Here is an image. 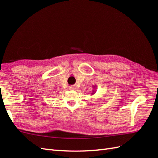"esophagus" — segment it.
<instances>
[{
    "instance_id": "34e87169",
    "label": "esophagus",
    "mask_w": 158,
    "mask_h": 158,
    "mask_svg": "<svg viewBox=\"0 0 158 158\" xmlns=\"http://www.w3.org/2000/svg\"><path fill=\"white\" fill-rule=\"evenodd\" d=\"M76 89H77L76 87L74 86V85H71V86L69 87V89L70 90H75Z\"/></svg>"
}]
</instances>
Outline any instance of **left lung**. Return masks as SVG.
Masks as SVG:
<instances>
[{
  "label": "left lung",
  "instance_id": "left-lung-1",
  "mask_svg": "<svg viewBox=\"0 0 158 158\" xmlns=\"http://www.w3.org/2000/svg\"><path fill=\"white\" fill-rule=\"evenodd\" d=\"M93 88H94V90H92V95L95 94V93H96V91H95L96 87L95 86H93Z\"/></svg>",
  "mask_w": 158,
  "mask_h": 158
}]
</instances>
